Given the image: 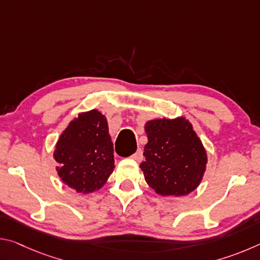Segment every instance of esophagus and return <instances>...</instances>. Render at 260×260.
<instances>
[{"instance_id":"obj_1","label":"esophagus","mask_w":260,"mask_h":260,"mask_svg":"<svg viewBox=\"0 0 260 260\" xmlns=\"http://www.w3.org/2000/svg\"><path fill=\"white\" fill-rule=\"evenodd\" d=\"M132 157H133V159L138 160V161H141V160L143 159V151L141 150V149H138V150H136V152Z\"/></svg>"}]
</instances>
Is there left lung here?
I'll return each mask as SVG.
<instances>
[{
	"instance_id": "left-lung-1",
	"label": "left lung",
	"mask_w": 260,
	"mask_h": 260,
	"mask_svg": "<svg viewBox=\"0 0 260 260\" xmlns=\"http://www.w3.org/2000/svg\"><path fill=\"white\" fill-rule=\"evenodd\" d=\"M148 143L140 164L149 187L162 196H184L200 186L208 156L203 143L184 117L149 120Z\"/></svg>"
}]
</instances>
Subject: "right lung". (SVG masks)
I'll return each instance as SVG.
<instances>
[{"label":"right lung","mask_w":260,"mask_h":260,"mask_svg":"<svg viewBox=\"0 0 260 260\" xmlns=\"http://www.w3.org/2000/svg\"><path fill=\"white\" fill-rule=\"evenodd\" d=\"M61 181L77 192L102 188L114 169L108 121L99 110L79 113L60 134L54 151Z\"/></svg>","instance_id":"obj_1"}]
</instances>
